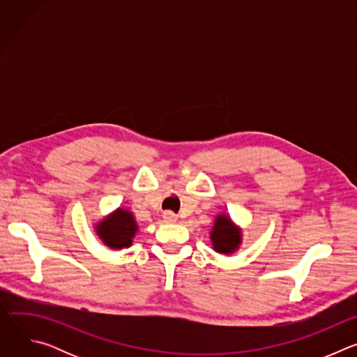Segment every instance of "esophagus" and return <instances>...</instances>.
Masks as SVG:
<instances>
[{"label": "esophagus", "mask_w": 357, "mask_h": 357, "mask_svg": "<svg viewBox=\"0 0 357 357\" xmlns=\"http://www.w3.org/2000/svg\"><path fill=\"white\" fill-rule=\"evenodd\" d=\"M162 218H164V220H165L167 223H174V222H176V219H178V216H176L175 213H172V212H164Z\"/></svg>", "instance_id": "obj_1"}]
</instances>
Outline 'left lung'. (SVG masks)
Listing matches in <instances>:
<instances>
[{
	"label": "left lung",
	"instance_id": "8db88e82",
	"mask_svg": "<svg viewBox=\"0 0 357 357\" xmlns=\"http://www.w3.org/2000/svg\"><path fill=\"white\" fill-rule=\"evenodd\" d=\"M213 250L220 254H231L241 244V230L231 222L227 215H219L215 219L211 231Z\"/></svg>",
	"mask_w": 357,
	"mask_h": 357
}]
</instances>
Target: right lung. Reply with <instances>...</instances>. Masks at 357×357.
<instances>
[{"instance_id": "right-lung-1", "label": "right lung", "mask_w": 357, "mask_h": 357, "mask_svg": "<svg viewBox=\"0 0 357 357\" xmlns=\"http://www.w3.org/2000/svg\"><path fill=\"white\" fill-rule=\"evenodd\" d=\"M137 231L138 225L132 213L121 208L114 211L96 226L97 236L103 240L107 247L113 250L130 247Z\"/></svg>"}]
</instances>
